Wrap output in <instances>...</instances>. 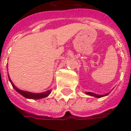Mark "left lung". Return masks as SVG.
Masks as SVG:
<instances>
[{
    "label": "left lung",
    "instance_id": "8db88e82",
    "mask_svg": "<svg viewBox=\"0 0 131 131\" xmlns=\"http://www.w3.org/2000/svg\"><path fill=\"white\" fill-rule=\"evenodd\" d=\"M85 94H86V95H91V96H93L95 97H97V98H100V97H102L106 96V95H107L109 93L105 94V95H97V94L93 93H91V92H86Z\"/></svg>",
    "mask_w": 131,
    "mask_h": 131
}]
</instances>
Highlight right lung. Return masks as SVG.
Masks as SVG:
<instances>
[{"instance_id":"add662e5","label":"right lung","mask_w":131,"mask_h":131,"mask_svg":"<svg viewBox=\"0 0 131 131\" xmlns=\"http://www.w3.org/2000/svg\"><path fill=\"white\" fill-rule=\"evenodd\" d=\"M8 76V79H9V81L11 83V84L13 85V87L14 88V89L16 91H17L19 93L21 94L22 96H24V97H26L27 99H33V100H38V99L43 98V97H48L51 93V91L49 90L48 91H46V92H43V93H31V92H29V91H21V90H19L18 88L16 87L15 85L13 84V83L12 82V81L10 79V77H9V74L7 75Z\"/></svg>"}]
</instances>
